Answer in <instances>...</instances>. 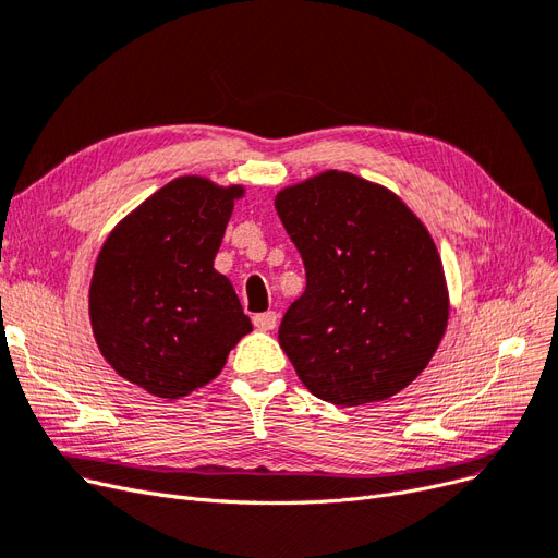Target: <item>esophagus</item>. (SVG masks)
<instances>
[{"label": "esophagus", "mask_w": 558, "mask_h": 558, "mask_svg": "<svg viewBox=\"0 0 558 558\" xmlns=\"http://www.w3.org/2000/svg\"><path fill=\"white\" fill-rule=\"evenodd\" d=\"M253 325H255L259 331H274L276 325H278V313H276V311L257 313V315L253 317Z\"/></svg>", "instance_id": "34e87169"}]
</instances>
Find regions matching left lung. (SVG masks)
<instances>
[{
	"label": "left lung",
	"mask_w": 558,
	"mask_h": 558,
	"mask_svg": "<svg viewBox=\"0 0 558 558\" xmlns=\"http://www.w3.org/2000/svg\"><path fill=\"white\" fill-rule=\"evenodd\" d=\"M305 266L278 340L317 399L385 401L426 368L447 327L442 262L397 194L345 171L276 196Z\"/></svg>",
	"instance_id": "obj_1"
}]
</instances>
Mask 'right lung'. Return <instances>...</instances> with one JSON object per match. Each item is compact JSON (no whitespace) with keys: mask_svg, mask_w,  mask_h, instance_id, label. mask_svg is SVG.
<instances>
[{"mask_svg":"<svg viewBox=\"0 0 558 558\" xmlns=\"http://www.w3.org/2000/svg\"><path fill=\"white\" fill-rule=\"evenodd\" d=\"M243 187L185 175L155 192L106 239L89 284L101 354L159 399L208 385L253 331L231 282L213 268Z\"/></svg>","mask_w":558,"mask_h":558,"instance_id":"right-lung-1","label":"right lung"}]
</instances>
